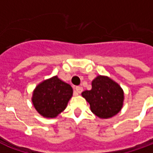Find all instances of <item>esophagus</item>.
Instances as JSON below:
<instances>
[{
    "label": "esophagus",
    "mask_w": 153,
    "mask_h": 153,
    "mask_svg": "<svg viewBox=\"0 0 153 153\" xmlns=\"http://www.w3.org/2000/svg\"><path fill=\"white\" fill-rule=\"evenodd\" d=\"M74 90H75V94L78 95L79 93H81L82 92H83V88H82V87L77 86L74 88Z\"/></svg>",
    "instance_id": "1"
}]
</instances>
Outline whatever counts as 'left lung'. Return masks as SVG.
<instances>
[{
	"instance_id": "1",
	"label": "left lung",
	"mask_w": 153,
	"mask_h": 153,
	"mask_svg": "<svg viewBox=\"0 0 153 153\" xmlns=\"http://www.w3.org/2000/svg\"><path fill=\"white\" fill-rule=\"evenodd\" d=\"M82 96L89 103L93 114L102 119L111 118L123 106L124 91L118 83L106 76L98 75L92 82V89L85 90Z\"/></svg>"
}]
</instances>
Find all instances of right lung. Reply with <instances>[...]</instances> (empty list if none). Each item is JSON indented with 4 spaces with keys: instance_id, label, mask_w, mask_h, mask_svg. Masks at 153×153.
Instances as JSON below:
<instances>
[{
    "instance_id": "add662e5",
    "label": "right lung",
    "mask_w": 153,
    "mask_h": 153,
    "mask_svg": "<svg viewBox=\"0 0 153 153\" xmlns=\"http://www.w3.org/2000/svg\"><path fill=\"white\" fill-rule=\"evenodd\" d=\"M72 95V87L54 76L42 81L35 88L32 102L41 115L55 118L66 108Z\"/></svg>"
}]
</instances>
